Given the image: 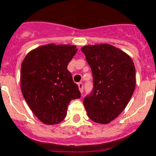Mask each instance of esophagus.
Segmentation results:
<instances>
[{
	"instance_id": "34e87169",
	"label": "esophagus",
	"mask_w": 156,
	"mask_h": 156,
	"mask_svg": "<svg viewBox=\"0 0 156 156\" xmlns=\"http://www.w3.org/2000/svg\"><path fill=\"white\" fill-rule=\"evenodd\" d=\"M78 88H79V91L81 92V93H83V83H78Z\"/></svg>"
}]
</instances>
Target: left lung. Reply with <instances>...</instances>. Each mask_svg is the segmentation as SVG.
<instances>
[{"label": "left lung", "mask_w": 156, "mask_h": 156, "mask_svg": "<svg viewBox=\"0 0 156 156\" xmlns=\"http://www.w3.org/2000/svg\"><path fill=\"white\" fill-rule=\"evenodd\" d=\"M93 73L92 93L83 99L87 116L107 124L125 109L136 87V69L131 57L107 44L81 48Z\"/></svg>", "instance_id": "obj_1"}]
</instances>
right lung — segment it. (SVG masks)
I'll return each instance as SVG.
<instances>
[{
	"instance_id": "obj_1",
	"label": "right lung",
	"mask_w": 156,
	"mask_h": 156,
	"mask_svg": "<svg viewBox=\"0 0 156 156\" xmlns=\"http://www.w3.org/2000/svg\"><path fill=\"white\" fill-rule=\"evenodd\" d=\"M77 50L75 45L49 44L30 51L23 60L21 92L33 113L44 124L62 122L69 102L81 97L67 69Z\"/></svg>"
}]
</instances>
